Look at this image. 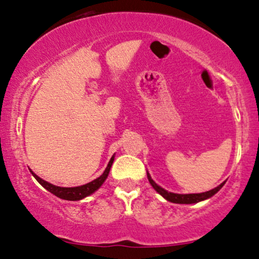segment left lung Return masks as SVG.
I'll return each mask as SVG.
<instances>
[{
	"label": "left lung",
	"mask_w": 259,
	"mask_h": 259,
	"mask_svg": "<svg viewBox=\"0 0 259 259\" xmlns=\"http://www.w3.org/2000/svg\"><path fill=\"white\" fill-rule=\"evenodd\" d=\"M147 177H148L149 183H151L152 187H153L155 191L159 193L160 195H163L166 200H169L171 202H175V204H195V202L202 201V200H205V199L211 198L212 195L216 194V193L219 192L224 185V182H223V183H221L219 187H216V188L211 189V191L205 192V193H198V194H176V193H171V192L165 191L164 188H161V187L158 186L157 183H155L154 181L151 179V176H149L148 172H147Z\"/></svg>",
	"instance_id": "8db88e82"
}]
</instances>
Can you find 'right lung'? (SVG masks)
<instances>
[{"label": "right lung", "mask_w": 259, "mask_h": 259, "mask_svg": "<svg viewBox=\"0 0 259 259\" xmlns=\"http://www.w3.org/2000/svg\"><path fill=\"white\" fill-rule=\"evenodd\" d=\"M113 160H114V155L111 158L110 163H108L107 167H106V170L104 171V174H102L100 177H98V179L92 181V182L87 183V185H83L79 187H72V188H65V187L54 186V185H52V183H48L45 180L39 179V177L37 176L36 174H33L32 171H31V174H32L33 177L38 181V183L40 186L45 187L47 191H49L54 195H57L58 198L65 199V200L76 201V200H80V199L88 197V195H90V194H93L96 189H99L100 187H101L102 183L105 182V180L107 179L108 174H110V169L112 166V163H113Z\"/></svg>", "instance_id": "right-lung-1"}]
</instances>
